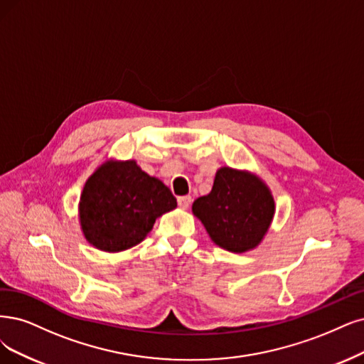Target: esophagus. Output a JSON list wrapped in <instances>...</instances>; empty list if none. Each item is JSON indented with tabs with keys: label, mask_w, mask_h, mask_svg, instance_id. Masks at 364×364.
Masks as SVG:
<instances>
[{
	"label": "esophagus",
	"mask_w": 364,
	"mask_h": 364,
	"mask_svg": "<svg viewBox=\"0 0 364 364\" xmlns=\"http://www.w3.org/2000/svg\"><path fill=\"white\" fill-rule=\"evenodd\" d=\"M191 204H192V198L189 196V195H186V196H178V205L183 208V210H187L191 207Z\"/></svg>",
	"instance_id": "1"
}]
</instances>
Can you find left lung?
<instances>
[{"label":"left lung","mask_w":364,"mask_h":364,"mask_svg":"<svg viewBox=\"0 0 364 364\" xmlns=\"http://www.w3.org/2000/svg\"><path fill=\"white\" fill-rule=\"evenodd\" d=\"M192 211L214 245L245 253L259 246L274 218V198L252 172L230 166L218 169L213 189L198 198Z\"/></svg>","instance_id":"8db88e82"}]
</instances>
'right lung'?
Segmentation results:
<instances>
[{
    "label": "right lung",
    "instance_id": "add662e5",
    "mask_svg": "<svg viewBox=\"0 0 364 364\" xmlns=\"http://www.w3.org/2000/svg\"><path fill=\"white\" fill-rule=\"evenodd\" d=\"M177 207L169 187L144 172L134 160H106L87 180L79 200L85 240L117 253L139 245L157 218Z\"/></svg>",
    "mask_w": 364,
    "mask_h": 364
}]
</instances>
